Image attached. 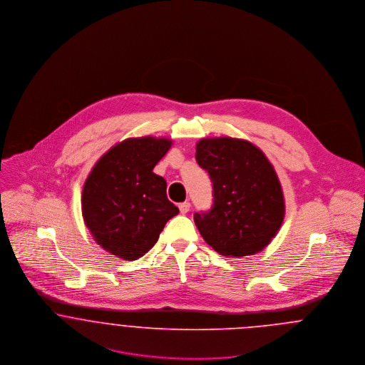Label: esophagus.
I'll use <instances>...</instances> for the list:
<instances>
[{"instance_id":"obj_1","label":"esophagus","mask_w":365,"mask_h":365,"mask_svg":"<svg viewBox=\"0 0 365 365\" xmlns=\"http://www.w3.org/2000/svg\"><path fill=\"white\" fill-rule=\"evenodd\" d=\"M179 210H180V213H187L190 210V202L179 204Z\"/></svg>"}]
</instances>
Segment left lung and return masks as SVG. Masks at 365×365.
Segmentation results:
<instances>
[{"mask_svg":"<svg viewBox=\"0 0 365 365\" xmlns=\"http://www.w3.org/2000/svg\"><path fill=\"white\" fill-rule=\"evenodd\" d=\"M195 160L213 183V205L194 213L209 246L226 257L261 252L278 234L284 198L278 175L257 146L245 139L204 138Z\"/></svg>","mask_w":365,"mask_h":365,"instance_id":"1","label":"left lung"}]
</instances>
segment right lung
<instances>
[{"label": "right lung", "mask_w": 365, "mask_h": 365, "mask_svg": "<svg viewBox=\"0 0 365 365\" xmlns=\"http://www.w3.org/2000/svg\"><path fill=\"white\" fill-rule=\"evenodd\" d=\"M173 140L128 138L110 148L87 176L82 215L94 241L123 260H137L179 213L167 198V182L153 173Z\"/></svg>", "instance_id": "add662e5"}]
</instances>
